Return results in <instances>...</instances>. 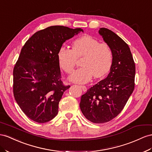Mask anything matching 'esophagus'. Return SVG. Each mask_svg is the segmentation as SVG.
<instances>
[{"mask_svg":"<svg viewBox=\"0 0 152 152\" xmlns=\"http://www.w3.org/2000/svg\"><path fill=\"white\" fill-rule=\"evenodd\" d=\"M80 88L83 90L84 92H86V91H87V88H86V86H80Z\"/></svg>","mask_w":152,"mask_h":152,"instance_id":"34e87169","label":"esophagus"}]
</instances>
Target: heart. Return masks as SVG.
I'll return each mask as SVG.
<instances>
[{
  "label": "heart",
  "mask_w": 152,
  "mask_h": 152,
  "mask_svg": "<svg viewBox=\"0 0 152 152\" xmlns=\"http://www.w3.org/2000/svg\"><path fill=\"white\" fill-rule=\"evenodd\" d=\"M82 59L81 68L76 69L69 77L71 81L83 84L91 79L104 77L107 73L113 64V52L106 43H100L89 36H83L72 43V50L61 47L58 53L60 66L64 72L71 73L77 59Z\"/></svg>",
  "instance_id": "b5f03b06"
}]
</instances>
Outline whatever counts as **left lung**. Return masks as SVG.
I'll return each instance as SVG.
<instances>
[{
	"label": "left lung",
	"mask_w": 152,
	"mask_h": 152,
	"mask_svg": "<svg viewBox=\"0 0 152 152\" xmlns=\"http://www.w3.org/2000/svg\"><path fill=\"white\" fill-rule=\"evenodd\" d=\"M98 33L111 48L113 64L107 77L82 95L80 108L87 120L103 124L116 117L132 95L136 66L129 45L120 36L106 28Z\"/></svg>",
	"instance_id": "left-lung-1"
}]
</instances>
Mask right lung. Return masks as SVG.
Wrapping results in <instances>:
<instances>
[{
  "label": "right lung",
  "instance_id": "add662e5",
  "mask_svg": "<svg viewBox=\"0 0 152 152\" xmlns=\"http://www.w3.org/2000/svg\"><path fill=\"white\" fill-rule=\"evenodd\" d=\"M80 32L54 26L36 32L22 47L13 69V93L26 115L46 123L58 113L59 102L70 86L61 81L58 53L63 44Z\"/></svg>",
  "mask_w": 152,
  "mask_h": 152
}]
</instances>
